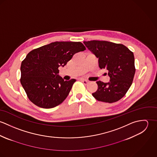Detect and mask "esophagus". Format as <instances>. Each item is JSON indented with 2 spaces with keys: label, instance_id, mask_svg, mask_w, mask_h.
I'll list each match as a JSON object with an SVG mask.
<instances>
[{
  "label": "esophagus",
  "instance_id": "1",
  "mask_svg": "<svg viewBox=\"0 0 157 157\" xmlns=\"http://www.w3.org/2000/svg\"><path fill=\"white\" fill-rule=\"evenodd\" d=\"M80 81H81L82 82H83L85 85H87V84L88 83V82H89L88 80H84V79H80Z\"/></svg>",
  "mask_w": 157,
  "mask_h": 157
}]
</instances>
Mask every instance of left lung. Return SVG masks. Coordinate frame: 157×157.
Returning <instances> with one entry per match:
<instances>
[{"instance_id": "left-lung-1", "label": "left lung", "mask_w": 157, "mask_h": 157, "mask_svg": "<svg viewBox=\"0 0 157 157\" xmlns=\"http://www.w3.org/2000/svg\"><path fill=\"white\" fill-rule=\"evenodd\" d=\"M98 59L100 69H106L110 77L108 83L97 81L98 89L92 93L98 101L114 103L124 96L131 87L135 72L134 54L126 46L108 41L83 42Z\"/></svg>"}]
</instances>
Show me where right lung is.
I'll return each mask as SVG.
<instances>
[{
    "label": "right lung",
    "mask_w": 157,
    "mask_h": 157,
    "mask_svg": "<svg viewBox=\"0 0 157 157\" xmlns=\"http://www.w3.org/2000/svg\"><path fill=\"white\" fill-rule=\"evenodd\" d=\"M85 50L80 42H55L30 51L21 67V83L29 100L45 109L61 104L76 80L65 81L59 75V67Z\"/></svg>",
    "instance_id": "add662e5"
}]
</instances>
